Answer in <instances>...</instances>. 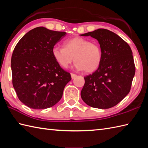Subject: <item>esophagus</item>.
<instances>
[{
	"label": "esophagus",
	"mask_w": 148,
	"mask_h": 148,
	"mask_svg": "<svg viewBox=\"0 0 148 148\" xmlns=\"http://www.w3.org/2000/svg\"><path fill=\"white\" fill-rule=\"evenodd\" d=\"M71 77L72 79H74V78L77 77V75H75L74 73H71Z\"/></svg>",
	"instance_id": "1"
}]
</instances>
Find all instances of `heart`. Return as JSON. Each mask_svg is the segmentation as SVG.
I'll use <instances>...</instances> for the list:
<instances>
[{"instance_id": "b5f03b06", "label": "heart", "mask_w": 148, "mask_h": 148, "mask_svg": "<svg viewBox=\"0 0 148 148\" xmlns=\"http://www.w3.org/2000/svg\"><path fill=\"white\" fill-rule=\"evenodd\" d=\"M52 56L63 68H67L74 60L75 68L86 73L96 71L101 64L103 54L99 44L80 37L67 39L63 47L54 46Z\"/></svg>"}]
</instances>
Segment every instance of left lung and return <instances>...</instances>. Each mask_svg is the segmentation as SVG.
<instances>
[{"mask_svg": "<svg viewBox=\"0 0 148 148\" xmlns=\"http://www.w3.org/2000/svg\"><path fill=\"white\" fill-rule=\"evenodd\" d=\"M80 35L97 39L103 54L99 67L84 77L82 99L95 108L108 109L116 106L129 93L135 75L132 50L119 35L106 29Z\"/></svg>", "mask_w": 148, "mask_h": 148, "instance_id": "1", "label": "left lung"}]
</instances>
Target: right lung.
I'll list each match as a JSON object with an SVG mask.
<instances>
[{
  "label": "right lung",
  "instance_id": "add662e5",
  "mask_svg": "<svg viewBox=\"0 0 148 148\" xmlns=\"http://www.w3.org/2000/svg\"><path fill=\"white\" fill-rule=\"evenodd\" d=\"M66 34L39 27L16 44L11 57L12 85L19 99L28 107L46 109L61 99L71 77L56 61L52 49Z\"/></svg>",
  "mask_w": 148,
  "mask_h": 148
}]
</instances>
